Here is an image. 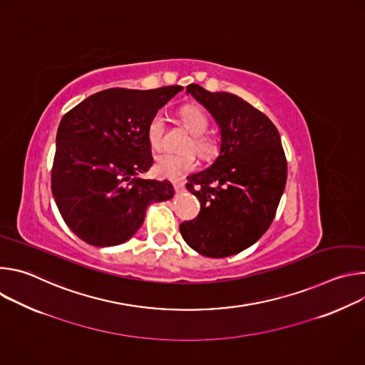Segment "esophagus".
I'll use <instances>...</instances> for the list:
<instances>
[{"label": "esophagus", "instance_id": "34e87169", "mask_svg": "<svg viewBox=\"0 0 365 365\" xmlns=\"http://www.w3.org/2000/svg\"><path fill=\"white\" fill-rule=\"evenodd\" d=\"M173 189H175L176 193H182V192L185 190V183H182V182H175V183H173Z\"/></svg>", "mask_w": 365, "mask_h": 365}]
</instances>
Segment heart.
I'll list each match as a JSON object with an SVG mask.
<instances>
[{
  "label": "heart",
  "instance_id": "heart-1",
  "mask_svg": "<svg viewBox=\"0 0 365 365\" xmlns=\"http://www.w3.org/2000/svg\"><path fill=\"white\" fill-rule=\"evenodd\" d=\"M179 118L185 128L192 134L190 140L186 144V148L195 150L205 160L214 159L220 151V144L214 137L205 134L207 125H210V120H207L205 111L192 106L183 107L179 111ZM163 135L165 121L163 117L158 114L150 120L147 125V138L154 150H159L163 145ZM195 168L196 155L193 151L162 153L155 158L153 172L160 179L178 180L182 179L185 175L190 173Z\"/></svg>",
  "mask_w": 365,
  "mask_h": 365
}]
</instances>
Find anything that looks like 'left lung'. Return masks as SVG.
<instances>
[{"mask_svg":"<svg viewBox=\"0 0 365 365\" xmlns=\"http://www.w3.org/2000/svg\"><path fill=\"white\" fill-rule=\"evenodd\" d=\"M221 128V151L211 168L187 176L199 215L180 224L183 240L202 255L222 258L252 245L272 225L287 179L274 124L242 98L186 86Z\"/></svg>","mask_w":365,"mask_h":365,"instance_id":"8db88e82","label":"left lung"}]
</instances>
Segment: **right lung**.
<instances>
[{"label":"right lung","mask_w":365,"mask_h":365,"mask_svg":"<svg viewBox=\"0 0 365 365\" xmlns=\"http://www.w3.org/2000/svg\"><path fill=\"white\" fill-rule=\"evenodd\" d=\"M183 88H110L88 96L59 124L51 192L71 231L95 247L118 245L141 227L170 182L137 178L153 165L147 125Z\"/></svg>","instance_id":"1"}]
</instances>
